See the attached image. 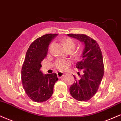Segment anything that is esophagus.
I'll return each mask as SVG.
<instances>
[{
  "mask_svg": "<svg viewBox=\"0 0 121 121\" xmlns=\"http://www.w3.org/2000/svg\"><path fill=\"white\" fill-rule=\"evenodd\" d=\"M57 75L58 78H60L63 76H64V75H65V74L64 73H61V72H57Z\"/></svg>",
  "mask_w": 121,
  "mask_h": 121,
  "instance_id": "obj_1",
  "label": "esophagus"
}]
</instances>
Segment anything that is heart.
<instances>
[{"instance_id":"b5f03b06","label":"heart","mask_w":121,"mask_h":121,"mask_svg":"<svg viewBox=\"0 0 121 121\" xmlns=\"http://www.w3.org/2000/svg\"><path fill=\"white\" fill-rule=\"evenodd\" d=\"M63 43L66 50L71 49L73 50L74 49L75 44L74 42L70 38H65L63 40ZM70 65V62L68 60L64 59H58L55 62V65L58 70L63 71L66 70Z\"/></svg>"}]
</instances>
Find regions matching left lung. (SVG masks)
<instances>
[{"label":"left lung","mask_w":121,"mask_h":121,"mask_svg":"<svg viewBox=\"0 0 121 121\" xmlns=\"http://www.w3.org/2000/svg\"><path fill=\"white\" fill-rule=\"evenodd\" d=\"M84 44L81 60L76 68L82 71L79 79L74 77L75 82L70 87V93L75 99L80 101L89 100L96 94L104 75V63L101 51L96 40L85 34H68ZM79 74V73H78Z\"/></svg>","instance_id":"1"}]
</instances>
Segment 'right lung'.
<instances>
[{
	"instance_id": "1",
	"label": "right lung",
	"mask_w": 121,
	"mask_h": 121,
	"mask_svg": "<svg viewBox=\"0 0 121 121\" xmlns=\"http://www.w3.org/2000/svg\"><path fill=\"white\" fill-rule=\"evenodd\" d=\"M57 34H48L34 40L29 46L21 70V79L26 94L37 103L48 100L57 81L56 73L43 74L41 62L47 54L48 46Z\"/></svg>"
}]
</instances>
